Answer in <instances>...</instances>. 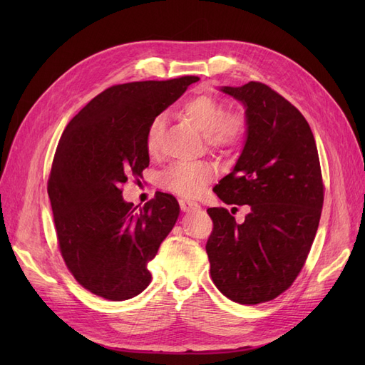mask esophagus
Returning <instances> with one entry per match:
<instances>
[{
    "mask_svg": "<svg viewBox=\"0 0 365 365\" xmlns=\"http://www.w3.org/2000/svg\"><path fill=\"white\" fill-rule=\"evenodd\" d=\"M180 207L182 212H193V210H197L201 208V205L197 202H193V201H187V200H180Z\"/></svg>",
    "mask_w": 365,
    "mask_h": 365,
    "instance_id": "obj_1",
    "label": "esophagus"
}]
</instances>
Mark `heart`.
Masks as SVG:
<instances>
[{
  "label": "heart",
  "mask_w": 365,
  "mask_h": 365,
  "mask_svg": "<svg viewBox=\"0 0 365 365\" xmlns=\"http://www.w3.org/2000/svg\"><path fill=\"white\" fill-rule=\"evenodd\" d=\"M184 115L200 129L207 146L215 150H228L237 146L247 134V118L239 113L225 114V108L216 97L201 94L192 97L182 106ZM165 128L164 114L150 120L146 130V148L157 152ZM215 169L207 163H173L160 176V185L184 197H196L213 178Z\"/></svg>",
  "instance_id": "heart-1"
}]
</instances>
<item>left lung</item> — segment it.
Wrapping results in <instances>:
<instances>
[{
  "instance_id": "obj_1",
  "label": "left lung",
  "mask_w": 365,
  "mask_h": 365,
  "mask_svg": "<svg viewBox=\"0 0 365 365\" xmlns=\"http://www.w3.org/2000/svg\"><path fill=\"white\" fill-rule=\"evenodd\" d=\"M220 91L244 105L247 138L215 193L251 212L237 224L225 208L207 210L210 274L230 300L259 304L288 289L303 268L324 201L322 169L309 123L284 97L260 82Z\"/></svg>"
}]
</instances>
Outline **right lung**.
Segmentation results:
<instances>
[{
	"label": "right lung",
	"instance_id": "obj_1",
	"mask_svg": "<svg viewBox=\"0 0 365 365\" xmlns=\"http://www.w3.org/2000/svg\"><path fill=\"white\" fill-rule=\"evenodd\" d=\"M197 81L114 85L85 105L59 140L47 187L59 250L74 279L106 300L123 302L148 288V263L180 216L169 193L135 212L120 187L149 165L150 120Z\"/></svg>",
	"mask_w": 365,
	"mask_h": 365
}]
</instances>
